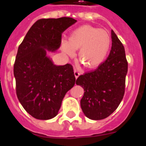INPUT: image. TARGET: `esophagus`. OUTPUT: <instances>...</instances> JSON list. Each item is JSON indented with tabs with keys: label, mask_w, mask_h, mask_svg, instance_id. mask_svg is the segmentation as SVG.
<instances>
[{
	"label": "esophagus",
	"mask_w": 146,
	"mask_h": 146,
	"mask_svg": "<svg viewBox=\"0 0 146 146\" xmlns=\"http://www.w3.org/2000/svg\"><path fill=\"white\" fill-rule=\"evenodd\" d=\"M79 75H80V73L79 72V71H77V70H74V76H75V78H76V79H77V78L79 77Z\"/></svg>",
	"instance_id": "34e87169"
}]
</instances>
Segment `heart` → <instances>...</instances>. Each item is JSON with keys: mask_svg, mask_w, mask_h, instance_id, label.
Wrapping results in <instances>:
<instances>
[{"mask_svg": "<svg viewBox=\"0 0 146 146\" xmlns=\"http://www.w3.org/2000/svg\"><path fill=\"white\" fill-rule=\"evenodd\" d=\"M111 47V37L106 30L82 25L70 34L69 40L61 41L63 52L74 57L79 50V60L85 67L96 68L104 62Z\"/></svg>", "mask_w": 146, "mask_h": 146, "instance_id": "heart-1", "label": "heart"}]
</instances>
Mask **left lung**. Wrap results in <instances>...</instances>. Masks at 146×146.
I'll return each mask as SVG.
<instances>
[{"instance_id":"8db88e82","label":"left lung","mask_w":146,"mask_h":146,"mask_svg":"<svg viewBox=\"0 0 146 146\" xmlns=\"http://www.w3.org/2000/svg\"><path fill=\"white\" fill-rule=\"evenodd\" d=\"M112 46L106 60L94 71L80 75L76 81L84 89L81 108L85 116L101 120L110 116L120 104L125 93L128 62L125 49L111 30Z\"/></svg>"}]
</instances>
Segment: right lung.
Masks as SVG:
<instances>
[{"instance_id": "right-lung-1", "label": "right lung", "mask_w": 146, "mask_h": 146, "mask_svg": "<svg viewBox=\"0 0 146 146\" xmlns=\"http://www.w3.org/2000/svg\"><path fill=\"white\" fill-rule=\"evenodd\" d=\"M76 22L69 17L38 20L18 47L13 69L16 94L25 110L35 119L57 116L63 98L75 84L72 66L54 65L46 50H57L62 33Z\"/></svg>"}]
</instances>
